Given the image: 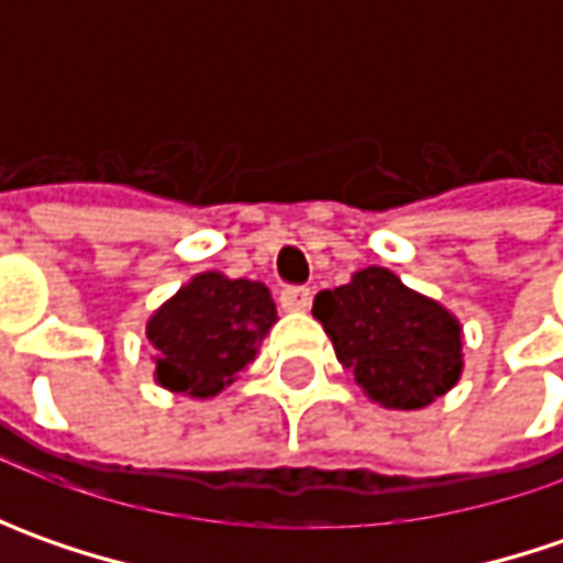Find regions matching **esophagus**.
Returning <instances> with one entry per match:
<instances>
[{
  "label": "esophagus",
  "instance_id": "1",
  "mask_svg": "<svg viewBox=\"0 0 563 563\" xmlns=\"http://www.w3.org/2000/svg\"><path fill=\"white\" fill-rule=\"evenodd\" d=\"M282 307L285 310H291V313H303V310H310V300H313V291L310 288H300V285H288V288H282Z\"/></svg>",
  "mask_w": 563,
  "mask_h": 563
}]
</instances>
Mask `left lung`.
<instances>
[{
  "instance_id": "8db88e82",
  "label": "left lung",
  "mask_w": 563,
  "mask_h": 563,
  "mask_svg": "<svg viewBox=\"0 0 563 563\" xmlns=\"http://www.w3.org/2000/svg\"><path fill=\"white\" fill-rule=\"evenodd\" d=\"M313 316L366 398L420 410L464 373L461 322L439 300L410 291L395 272L369 266L335 291H319Z\"/></svg>"
}]
</instances>
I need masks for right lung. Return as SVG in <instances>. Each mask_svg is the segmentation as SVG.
<instances>
[{
    "label": "right lung",
    "instance_id": "add662e5",
    "mask_svg": "<svg viewBox=\"0 0 563 563\" xmlns=\"http://www.w3.org/2000/svg\"><path fill=\"white\" fill-rule=\"evenodd\" d=\"M263 282L200 272L146 322L156 347V382L187 398H216L253 363L275 325Z\"/></svg>",
    "mask_w": 563,
    "mask_h": 563
}]
</instances>
